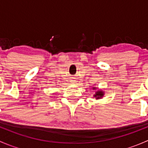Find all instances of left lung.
<instances>
[{"label":"left lung","mask_w":148,"mask_h":148,"mask_svg":"<svg viewBox=\"0 0 148 148\" xmlns=\"http://www.w3.org/2000/svg\"><path fill=\"white\" fill-rule=\"evenodd\" d=\"M93 89H95V87H93ZM104 93L103 91L98 90V91H97V92L95 93V95H94V97H95L97 99H101V98L104 96Z\"/></svg>","instance_id":"left-lung-1"}]
</instances>
